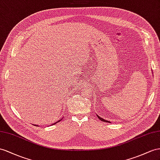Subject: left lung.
Masks as SVG:
<instances>
[{
	"mask_svg": "<svg viewBox=\"0 0 160 160\" xmlns=\"http://www.w3.org/2000/svg\"><path fill=\"white\" fill-rule=\"evenodd\" d=\"M97 116L98 118H99V119H100L101 121H103V122H109V123H110V122H109V121H108V120H104V119H103V118H101L100 116H98V115H97Z\"/></svg>",
	"mask_w": 160,
	"mask_h": 160,
	"instance_id": "1",
	"label": "left lung"
}]
</instances>
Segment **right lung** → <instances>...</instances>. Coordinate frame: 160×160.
<instances>
[{
    "label": "right lung",
    "mask_w": 160,
    "mask_h": 160,
    "mask_svg": "<svg viewBox=\"0 0 160 160\" xmlns=\"http://www.w3.org/2000/svg\"><path fill=\"white\" fill-rule=\"evenodd\" d=\"M61 120V119H60L59 120H58V121H57V122H56L55 123H53V124H52V125H53V124H57V123H58V122H60ZM33 125H34V124H33ZM34 126H38V125H36V124H34Z\"/></svg>",
    "instance_id": "1"
}]
</instances>
